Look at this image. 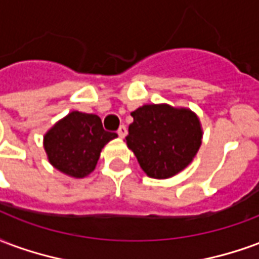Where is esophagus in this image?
I'll use <instances>...</instances> for the list:
<instances>
[{
  "mask_svg": "<svg viewBox=\"0 0 259 259\" xmlns=\"http://www.w3.org/2000/svg\"><path fill=\"white\" fill-rule=\"evenodd\" d=\"M118 135H119V137H122V139H123L124 136L127 135V129H126V126H124V124H120V126H119Z\"/></svg>",
  "mask_w": 259,
  "mask_h": 259,
  "instance_id": "obj_1",
  "label": "esophagus"
}]
</instances>
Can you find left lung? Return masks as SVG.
Masks as SVG:
<instances>
[{
    "mask_svg": "<svg viewBox=\"0 0 259 259\" xmlns=\"http://www.w3.org/2000/svg\"><path fill=\"white\" fill-rule=\"evenodd\" d=\"M132 116L126 144L150 178H172L193 161L202 130L190 109L151 104L136 109Z\"/></svg>",
    "mask_w": 259,
    "mask_h": 259,
    "instance_id": "left-lung-1",
    "label": "left lung"
}]
</instances>
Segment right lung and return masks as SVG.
<instances>
[{
    "label": "right lung",
    "instance_id": "add662e5",
    "mask_svg": "<svg viewBox=\"0 0 259 259\" xmlns=\"http://www.w3.org/2000/svg\"><path fill=\"white\" fill-rule=\"evenodd\" d=\"M116 136L104 130L100 116L73 111L44 136V148L58 170L84 178L96 168L102 147Z\"/></svg>",
    "mask_w": 259,
    "mask_h": 259
}]
</instances>
